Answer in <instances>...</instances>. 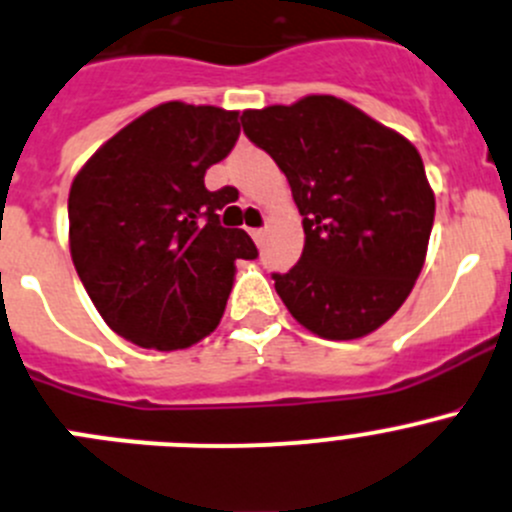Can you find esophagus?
<instances>
[{
    "label": "esophagus",
    "mask_w": 512,
    "mask_h": 512,
    "mask_svg": "<svg viewBox=\"0 0 512 512\" xmlns=\"http://www.w3.org/2000/svg\"><path fill=\"white\" fill-rule=\"evenodd\" d=\"M250 237H252V240L257 242V245H260V242L265 240V230H262V227H252V230H250Z\"/></svg>",
    "instance_id": "esophagus-1"
}]
</instances>
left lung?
Segmentation results:
<instances>
[{"mask_svg": "<svg viewBox=\"0 0 512 512\" xmlns=\"http://www.w3.org/2000/svg\"><path fill=\"white\" fill-rule=\"evenodd\" d=\"M242 130L285 172L302 215L300 262L272 275L290 315L325 340L385 325L423 270L435 220L413 142L332 94L245 109Z\"/></svg>", "mask_w": 512, "mask_h": 512, "instance_id": "1", "label": "left lung"}]
</instances>
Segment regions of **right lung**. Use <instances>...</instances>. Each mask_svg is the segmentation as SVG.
<instances>
[{"label":"right lung","mask_w":512,"mask_h":512,"mask_svg":"<svg viewBox=\"0 0 512 512\" xmlns=\"http://www.w3.org/2000/svg\"><path fill=\"white\" fill-rule=\"evenodd\" d=\"M240 112L165 102L104 142L69 190V252L89 300L124 340L185 350L222 320L235 260L257 247L217 210L205 172L230 155Z\"/></svg>","instance_id":"1"}]
</instances>
